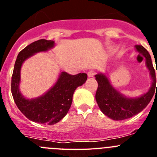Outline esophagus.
<instances>
[{
	"label": "esophagus",
	"instance_id": "1",
	"mask_svg": "<svg viewBox=\"0 0 157 157\" xmlns=\"http://www.w3.org/2000/svg\"><path fill=\"white\" fill-rule=\"evenodd\" d=\"M94 75H95V71H90L88 72V76L90 78L94 77Z\"/></svg>",
	"mask_w": 157,
	"mask_h": 157
}]
</instances>
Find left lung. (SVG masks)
<instances>
[{
	"label": "left lung",
	"instance_id": "8db88e82",
	"mask_svg": "<svg viewBox=\"0 0 157 157\" xmlns=\"http://www.w3.org/2000/svg\"><path fill=\"white\" fill-rule=\"evenodd\" d=\"M135 47L138 52L143 53L145 56L147 67L149 68L152 78V86L146 94L137 98H126L112 86L105 75L98 74L95 75L96 80L98 83L95 95L97 103L101 112L113 120H126L139 113L150 102L155 93L156 85V92L157 91L156 71L152 65L150 55L142 45H137Z\"/></svg>",
	"mask_w": 157,
	"mask_h": 157
}]
</instances>
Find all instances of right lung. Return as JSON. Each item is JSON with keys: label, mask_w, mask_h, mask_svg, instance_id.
<instances>
[{"label": "right lung", "mask_w": 157, "mask_h": 157, "mask_svg": "<svg viewBox=\"0 0 157 157\" xmlns=\"http://www.w3.org/2000/svg\"><path fill=\"white\" fill-rule=\"evenodd\" d=\"M53 45V41L40 39L20 51L14 66L11 85L14 101L20 112L31 121L48 125L58 123L66 116L71 105L75 89L85 83L87 79L86 73L73 75L62 72L53 87L43 96L31 100L23 98L19 90L22 64L25 59L34 53L47 51Z\"/></svg>", "instance_id": "obj_1"}]
</instances>
